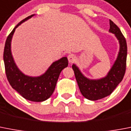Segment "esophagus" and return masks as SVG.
I'll use <instances>...</instances> for the list:
<instances>
[{
    "label": "esophagus",
    "mask_w": 131,
    "mask_h": 131,
    "mask_svg": "<svg viewBox=\"0 0 131 131\" xmlns=\"http://www.w3.org/2000/svg\"><path fill=\"white\" fill-rule=\"evenodd\" d=\"M75 56H74V54H69V56H68V60H69V62H70V63H72V62H73L75 60Z\"/></svg>",
    "instance_id": "esophagus-1"
}]
</instances>
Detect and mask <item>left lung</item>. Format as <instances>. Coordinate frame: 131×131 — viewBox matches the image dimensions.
I'll use <instances>...</instances> for the list:
<instances>
[{"mask_svg":"<svg viewBox=\"0 0 131 131\" xmlns=\"http://www.w3.org/2000/svg\"><path fill=\"white\" fill-rule=\"evenodd\" d=\"M109 32L115 35L119 43V51L115 62L105 77L91 79L82 74L75 64L72 65L81 94L90 101H97L111 94L124 77L126 70L127 42L118 26L110 20Z\"/></svg>","mask_w":131,"mask_h":131,"instance_id":"obj_1","label":"left lung"}]
</instances>
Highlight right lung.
<instances>
[{"label": "right lung", "instance_id": "1", "mask_svg": "<svg viewBox=\"0 0 131 131\" xmlns=\"http://www.w3.org/2000/svg\"><path fill=\"white\" fill-rule=\"evenodd\" d=\"M35 15L26 17L15 26L7 37L4 46V59L6 77L13 89L23 98L33 102H42L53 93L61 71L68 67V59L64 57L52 62L46 72L38 77L24 74L18 68L11 52V41L16 28Z\"/></svg>", "mask_w": 131, "mask_h": 131}]
</instances>
